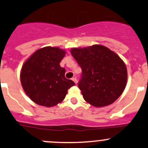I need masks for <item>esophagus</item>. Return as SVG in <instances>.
Listing matches in <instances>:
<instances>
[{"instance_id": "esophagus-1", "label": "esophagus", "mask_w": 148, "mask_h": 148, "mask_svg": "<svg viewBox=\"0 0 148 148\" xmlns=\"http://www.w3.org/2000/svg\"><path fill=\"white\" fill-rule=\"evenodd\" d=\"M72 79V81H74V82L76 84H77V83H78V81H77V78H76V77H74V78H72V79Z\"/></svg>"}]
</instances>
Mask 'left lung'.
<instances>
[{"label": "left lung", "instance_id": "1", "mask_svg": "<svg viewBox=\"0 0 148 148\" xmlns=\"http://www.w3.org/2000/svg\"><path fill=\"white\" fill-rule=\"evenodd\" d=\"M71 53L82 68L78 86L87 103L104 107L121 95L127 82V69L116 53L100 45L74 48Z\"/></svg>", "mask_w": 148, "mask_h": 148}]
</instances>
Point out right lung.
Returning a JSON list of instances; mask_svg holds the SVG:
<instances>
[{
	"mask_svg": "<svg viewBox=\"0 0 148 148\" xmlns=\"http://www.w3.org/2000/svg\"><path fill=\"white\" fill-rule=\"evenodd\" d=\"M64 56L65 51L60 48L45 47L25 62L21 71V83L32 101L42 106H55L64 100L68 89L75 85L66 79L65 69L60 65Z\"/></svg>",
	"mask_w": 148,
	"mask_h": 148,
	"instance_id": "add662e5",
	"label": "right lung"
}]
</instances>
